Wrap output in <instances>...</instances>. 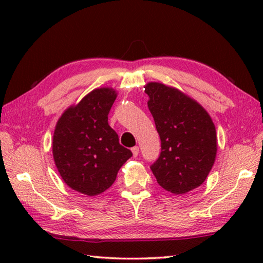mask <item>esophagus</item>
Listing matches in <instances>:
<instances>
[{
    "label": "esophagus",
    "instance_id": "1",
    "mask_svg": "<svg viewBox=\"0 0 263 263\" xmlns=\"http://www.w3.org/2000/svg\"><path fill=\"white\" fill-rule=\"evenodd\" d=\"M132 154H133V157L135 158H137L138 157V154H139V147H138V146H135V147H132Z\"/></svg>",
    "mask_w": 263,
    "mask_h": 263
}]
</instances>
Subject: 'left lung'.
<instances>
[{
	"label": "left lung",
	"mask_w": 263,
	"mask_h": 263,
	"mask_svg": "<svg viewBox=\"0 0 263 263\" xmlns=\"http://www.w3.org/2000/svg\"><path fill=\"white\" fill-rule=\"evenodd\" d=\"M145 92L161 140V153L151 169L164 190L189 193L205 181L215 163V124L201 104L179 89L149 82Z\"/></svg>",
	"instance_id": "8db88e82"
}]
</instances>
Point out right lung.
I'll return each mask as SVG.
<instances>
[{
  "mask_svg": "<svg viewBox=\"0 0 263 263\" xmlns=\"http://www.w3.org/2000/svg\"><path fill=\"white\" fill-rule=\"evenodd\" d=\"M117 97L112 88H97L61 115L53 135V159L69 188L87 196L105 191L132 152L119 144L108 123Z\"/></svg>",
  "mask_w": 263,
  "mask_h": 263,
  "instance_id": "right-lung-1",
  "label": "right lung"
}]
</instances>
